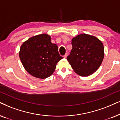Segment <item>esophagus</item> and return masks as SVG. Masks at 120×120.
<instances>
[{"label": "esophagus", "instance_id": "1", "mask_svg": "<svg viewBox=\"0 0 120 120\" xmlns=\"http://www.w3.org/2000/svg\"><path fill=\"white\" fill-rule=\"evenodd\" d=\"M67 56H68V54H67V53H66V54H65V55L64 56V58H66Z\"/></svg>", "mask_w": 120, "mask_h": 120}]
</instances>
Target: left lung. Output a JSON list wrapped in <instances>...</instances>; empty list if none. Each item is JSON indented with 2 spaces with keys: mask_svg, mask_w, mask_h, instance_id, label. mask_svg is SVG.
<instances>
[{
  "mask_svg": "<svg viewBox=\"0 0 120 120\" xmlns=\"http://www.w3.org/2000/svg\"><path fill=\"white\" fill-rule=\"evenodd\" d=\"M72 49L67 60L72 69L81 76H87L100 66L104 57L102 42L95 36L81 34L71 41Z\"/></svg>",
  "mask_w": 120,
  "mask_h": 120,
  "instance_id": "1",
  "label": "left lung"
}]
</instances>
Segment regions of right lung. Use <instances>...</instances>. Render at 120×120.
Here are the masks:
<instances>
[{
	"label": "right lung",
	"instance_id": "add662e5",
	"mask_svg": "<svg viewBox=\"0 0 120 120\" xmlns=\"http://www.w3.org/2000/svg\"><path fill=\"white\" fill-rule=\"evenodd\" d=\"M19 57L27 72L41 79L52 75L57 63L63 58L59 54L57 45L51 43L50 36L45 34L25 41L20 47Z\"/></svg>",
	"mask_w": 120,
	"mask_h": 120
}]
</instances>
